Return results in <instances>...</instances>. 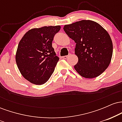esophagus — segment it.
Wrapping results in <instances>:
<instances>
[{
	"instance_id": "esophagus-1",
	"label": "esophagus",
	"mask_w": 122,
	"mask_h": 122,
	"mask_svg": "<svg viewBox=\"0 0 122 122\" xmlns=\"http://www.w3.org/2000/svg\"><path fill=\"white\" fill-rule=\"evenodd\" d=\"M68 57H69V55H68V56H65L62 57V58H64V59H66V58H68Z\"/></svg>"
}]
</instances>
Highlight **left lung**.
Segmentation results:
<instances>
[{"mask_svg": "<svg viewBox=\"0 0 122 122\" xmlns=\"http://www.w3.org/2000/svg\"><path fill=\"white\" fill-rule=\"evenodd\" d=\"M64 30L75 41V53L78 62L74 66L83 77L92 79L100 76L110 65L113 53L110 36L97 22L82 20L66 25Z\"/></svg>", "mask_w": 122, "mask_h": 122, "instance_id": "left-lung-1", "label": "left lung"}]
</instances>
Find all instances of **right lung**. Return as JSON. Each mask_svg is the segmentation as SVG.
I'll return each instance as SVG.
<instances>
[{"label": "right lung", "mask_w": 122, "mask_h": 122, "mask_svg": "<svg viewBox=\"0 0 122 122\" xmlns=\"http://www.w3.org/2000/svg\"><path fill=\"white\" fill-rule=\"evenodd\" d=\"M60 29V26L31 29L19 41L15 61L21 75L31 83L43 84L54 72L59 57L52 41Z\"/></svg>", "instance_id": "right-lung-1"}]
</instances>
